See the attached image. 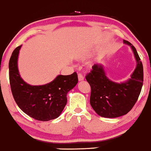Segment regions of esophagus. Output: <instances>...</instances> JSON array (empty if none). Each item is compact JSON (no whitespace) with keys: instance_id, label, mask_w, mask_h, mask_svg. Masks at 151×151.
<instances>
[{"instance_id":"esophagus-1","label":"esophagus","mask_w":151,"mask_h":151,"mask_svg":"<svg viewBox=\"0 0 151 151\" xmlns=\"http://www.w3.org/2000/svg\"><path fill=\"white\" fill-rule=\"evenodd\" d=\"M78 81H83V80H84V77H83L82 73H78Z\"/></svg>"}]
</instances>
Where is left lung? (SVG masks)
Returning a JSON list of instances; mask_svg holds the SVG:
<instances>
[{"label":"left lung","mask_w":151,"mask_h":151,"mask_svg":"<svg viewBox=\"0 0 151 151\" xmlns=\"http://www.w3.org/2000/svg\"><path fill=\"white\" fill-rule=\"evenodd\" d=\"M125 44L131 46L137 65L131 78L127 82H112L105 76L104 68L95 64L86 76L91 88L90 103L97 114L107 118H116L127 114L138 100L143 82V68L136 48L128 41Z\"/></svg>","instance_id":"obj_1"}]
</instances>
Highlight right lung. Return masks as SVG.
<instances>
[{
  "mask_svg": "<svg viewBox=\"0 0 151 151\" xmlns=\"http://www.w3.org/2000/svg\"><path fill=\"white\" fill-rule=\"evenodd\" d=\"M21 46L15 48L9 61V79L16 104L30 117L38 121H49L57 118L67 102V93L78 81L77 73L59 75L44 86H30L20 78L17 58Z\"/></svg>",
  "mask_w": 151,
  "mask_h": 151,
  "instance_id": "1",
  "label": "right lung"
}]
</instances>
